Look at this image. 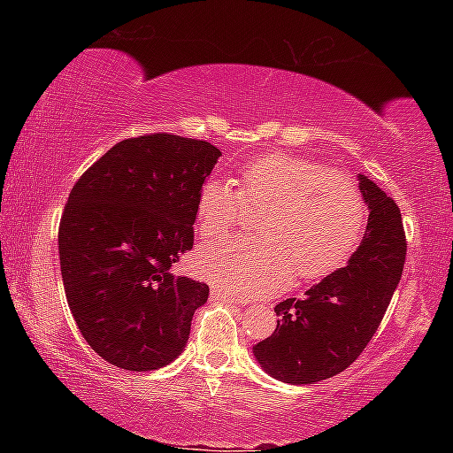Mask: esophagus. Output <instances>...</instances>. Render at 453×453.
Instances as JSON below:
<instances>
[{"instance_id":"esophagus-1","label":"esophagus","mask_w":453,"mask_h":453,"mask_svg":"<svg viewBox=\"0 0 453 453\" xmlns=\"http://www.w3.org/2000/svg\"><path fill=\"white\" fill-rule=\"evenodd\" d=\"M211 302H224V303H235V300L232 296H227L226 291L221 289H211Z\"/></svg>"}]
</instances>
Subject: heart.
Segmentation results:
<instances>
[{
    "label": "heart",
    "mask_w": 453,
    "mask_h": 453,
    "mask_svg": "<svg viewBox=\"0 0 453 453\" xmlns=\"http://www.w3.org/2000/svg\"><path fill=\"white\" fill-rule=\"evenodd\" d=\"M243 203L262 205L254 219L259 235L208 243L194 257L203 280L240 297L273 294L294 273L318 280L335 272L356 251L367 221L354 180L289 153H267L245 164L237 172V191L216 175L205 180L196 197L199 234H226Z\"/></svg>",
    "instance_id": "1"
}]
</instances>
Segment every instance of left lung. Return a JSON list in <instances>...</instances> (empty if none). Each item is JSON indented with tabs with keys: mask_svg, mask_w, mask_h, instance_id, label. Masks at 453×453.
<instances>
[{
	"mask_svg": "<svg viewBox=\"0 0 453 453\" xmlns=\"http://www.w3.org/2000/svg\"><path fill=\"white\" fill-rule=\"evenodd\" d=\"M357 178L370 208L364 242L346 267L311 286L302 300L275 305L278 327L254 346L264 372L280 381L316 383L354 364L402 280L408 243L400 208L365 175Z\"/></svg>",
	"mask_w": 453,
	"mask_h": 453,
	"instance_id": "left-lung-1",
	"label": "left lung"
}]
</instances>
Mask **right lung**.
Returning <instances> with one entry per match:
<instances>
[{
	"label": "right lung",
	"instance_id": "add662e5",
	"mask_svg": "<svg viewBox=\"0 0 453 453\" xmlns=\"http://www.w3.org/2000/svg\"><path fill=\"white\" fill-rule=\"evenodd\" d=\"M221 151L172 134L129 137L75 183L59 221L67 303L99 357L129 372L172 364L210 288L172 267L194 245L196 197Z\"/></svg>",
	"mask_w": 453,
	"mask_h": 453
}]
</instances>
